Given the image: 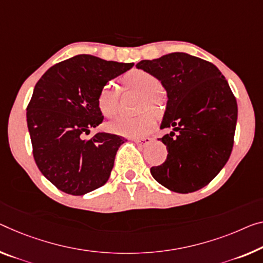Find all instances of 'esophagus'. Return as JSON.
<instances>
[{
  "label": "esophagus",
  "mask_w": 263,
  "mask_h": 263,
  "mask_svg": "<svg viewBox=\"0 0 263 263\" xmlns=\"http://www.w3.org/2000/svg\"><path fill=\"white\" fill-rule=\"evenodd\" d=\"M134 142L137 143L141 147H145V145H148L149 143L153 142V139L149 136H144V137H139V139H134Z\"/></svg>",
  "instance_id": "esophagus-1"
}]
</instances>
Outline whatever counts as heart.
<instances>
[{
    "instance_id": "1",
    "label": "heart",
    "mask_w": 263,
    "mask_h": 263,
    "mask_svg": "<svg viewBox=\"0 0 263 263\" xmlns=\"http://www.w3.org/2000/svg\"><path fill=\"white\" fill-rule=\"evenodd\" d=\"M124 89L135 91L143 100L140 107L145 106L156 109L160 104V96L157 95L161 90V82L154 74L143 69H133L126 72L121 79ZM120 90L119 87L112 82L104 83L99 91L98 106L101 112L107 118H111L118 114L119 110ZM154 118L149 114H141L133 118L121 116L108 123V129L115 134L123 136L139 137L143 136L154 126Z\"/></svg>"
}]
</instances>
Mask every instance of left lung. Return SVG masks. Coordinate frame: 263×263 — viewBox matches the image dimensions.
<instances>
[{"label": "left lung", "instance_id": "obj_1", "mask_svg": "<svg viewBox=\"0 0 263 263\" xmlns=\"http://www.w3.org/2000/svg\"><path fill=\"white\" fill-rule=\"evenodd\" d=\"M139 69L154 74L167 90L161 140L168 151L151 168L157 182L176 193L207 185L227 163L234 144L237 103L227 80L213 63L185 52L142 60Z\"/></svg>", "mask_w": 263, "mask_h": 263}]
</instances>
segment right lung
Here are the masks:
<instances>
[{"label":"right lung","instance_id":"add662e5","mask_svg":"<svg viewBox=\"0 0 263 263\" xmlns=\"http://www.w3.org/2000/svg\"><path fill=\"white\" fill-rule=\"evenodd\" d=\"M134 63L76 55L50 67L27 107L34 160L50 182L70 195H83L107 182L116 152L126 139L109 133L86 135L102 123L101 87Z\"/></svg>","mask_w":263,"mask_h":263}]
</instances>
